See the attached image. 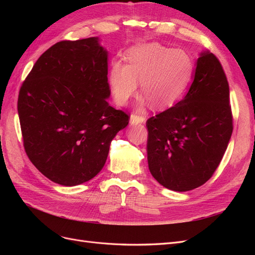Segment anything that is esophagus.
Returning a JSON list of instances; mask_svg holds the SVG:
<instances>
[{
  "label": "esophagus",
  "instance_id": "1",
  "mask_svg": "<svg viewBox=\"0 0 255 255\" xmlns=\"http://www.w3.org/2000/svg\"><path fill=\"white\" fill-rule=\"evenodd\" d=\"M145 121V118L143 116H138V115H130V118H129V122L130 125H139V123H143Z\"/></svg>",
  "mask_w": 255,
  "mask_h": 255
}]
</instances>
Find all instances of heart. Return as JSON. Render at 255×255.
Returning a JSON list of instances; mask_svg holds the SVG:
<instances>
[{
    "mask_svg": "<svg viewBox=\"0 0 255 255\" xmlns=\"http://www.w3.org/2000/svg\"><path fill=\"white\" fill-rule=\"evenodd\" d=\"M128 65L114 63L109 84L115 101L126 105L138 89L154 109H167L179 101L186 91L192 75V61L186 52L158 42L134 45L127 53ZM146 101L138 104L143 110Z\"/></svg>",
    "mask_w": 255,
    "mask_h": 255,
    "instance_id": "b5f03b06",
    "label": "heart"
}]
</instances>
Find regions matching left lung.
Wrapping results in <instances>:
<instances>
[{
    "label": "left lung",
    "instance_id": "8db88e82",
    "mask_svg": "<svg viewBox=\"0 0 255 255\" xmlns=\"http://www.w3.org/2000/svg\"><path fill=\"white\" fill-rule=\"evenodd\" d=\"M229 97L219 60L202 51L186 96L146 121L149 169L160 185L188 191L211 179L233 130Z\"/></svg>",
    "mask_w": 255,
    "mask_h": 255
}]
</instances>
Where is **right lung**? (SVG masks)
Here are the masks:
<instances>
[{
    "label": "right lung",
    "mask_w": 255,
    "mask_h": 255,
    "mask_svg": "<svg viewBox=\"0 0 255 255\" xmlns=\"http://www.w3.org/2000/svg\"><path fill=\"white\" fill-rule=\"evenodd\" d=\"M109 52L99 37L60 41L35 63L20 88L18 114L28 158L63 186L95 177L110 145L128 125L115 110L107 81Z\"/></svg>",
    "instance_id": "right-lung-1"
}]
</instances>
